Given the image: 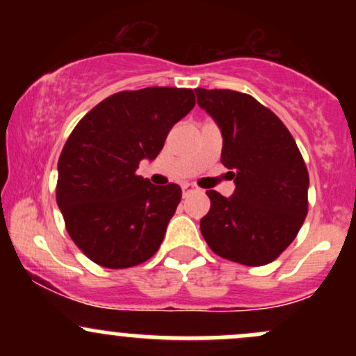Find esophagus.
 <instances>
[{
  "mask_svg": "<svg viewBox=\"0 0 356 356\" xmlns=\"http://www.w3.org/2000/svg\"><path fill=\"white\" fill-rule=\"evenodd\" d=\"M182 189H184V195H187L191 191H194V186H192V184H184Z\"/></svg>",
  "mask_w": 356,
  "mask_h": 356,
  "instance_id": "esophagus-1",
  "label": "esophagus"
}]
</instances>
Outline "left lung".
<instances>
[{"label":"left lung","mask_w":356,"mask_h":356,"mask_svg":"<svg viewBox=\"0 0 356 356\" xmlns=\"http://www.w3.org/2000/svg\"><path fill=\"white\" fill-rule=\"evenodd\" d=\"M222 136L220 162L232 169L231 197L207 191L201 232L216 254L263 266L284 251L308 214L309 177L289 130L271 110L234 90L195 88Z\"/></svg>","instance_id":"8db88e82"}]
</instances>
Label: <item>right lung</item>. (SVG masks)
<instances>
[{"label": "right lung", "instance_id": "obj_1", "mask_svg": "<svg viewBox=\"0 0 356 356\" xmlns=\"http://www.w3.org/2000/svg\"><path fill=\"white\" fill-rule=\"evenodd\" d=\"M191 88L149 87L100 102L79 122L58 159L56 204L73 243L104 268L137 266L161 248L181 202L177 184L137 175L194 108Z\"/></svg>", "mask_w": 356, "mask_h": 356}]
</instances>
